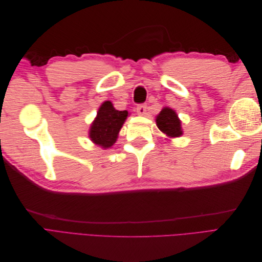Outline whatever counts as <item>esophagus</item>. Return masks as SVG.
<instances>
[{
	"label": "esophagus",
	"instance_id": "1",
	"mask_svg": "<svg viewBox=\"0 0 262 262\" xmlns=\"http://www.w3.org/2000/svg\"><path fill=\"white\" fill-rule=\"evenodd\" d=\"M137 113H138V115H140V116H143V115L146 113V106L143 105V104L138 105V106H137Z\"/></svg>",
	"mask_w": 262,
	"mask_h": 262
}]
</instances>
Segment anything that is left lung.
<instances>
[{
    "label": "left lung",
    "instance_id": "8db88e82",
    "mask_svg": "<svg viewBox=\"0 0 262 262\" xmlns=\"http://www.w3.org/2000/svg\"><path fill=\"white\" fill-rule=\"evenodd\" d=\"M157 128L169 138H177L182 134L181 122L175 110L169 107H164L156 117Z\"/></svg>",
    "mask_w": 262,
    "mask_h": 262
}]
</instances>
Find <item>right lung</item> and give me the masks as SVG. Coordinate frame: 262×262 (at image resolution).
Instances as JSON below:
<instances>
[{"label": "right lung", "instance_id": "add662e5", "mask_svg": "<svg viewBox=\"0 0 262 262\" xmlns=\"http://www.w3.org/2000/svg\"><path fill=\"white\" fill-rule=\"evenodd\" d=\"M128 117L126 110L115 109L109 100L102 102L98 109L97 117L90 129V138L95 144L101 146L102 148H109L113 146L118 138V133L122 128V125Z\"/></svg>", "mask_w": 262, "mask_h": 262}]
</instances>
